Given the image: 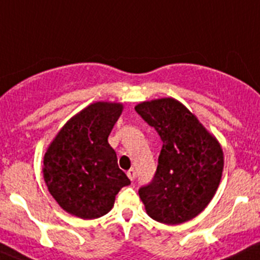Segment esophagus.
<instances>
[{"label":"esophagus","instance_id":"obj_1","mask_svg":"<svg viewBox=\"0 0 260 260\" xmlns=\"http://www.w3.org/2000/svg\"><path fill=\"white\" fill-rule=\"evenodd\" d=\"M127 177L130 180H132V181H134L135 179H137V172H135V170H128L127 171Z\"/></svg>","mask_w":260,"mask_h":260}]
</instances>
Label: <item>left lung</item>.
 Returning a JSON list of instances; mask_svg holds the SVG:
<instances>
[{"instance_id":"1","label":"left lung","mask_w":260,"mask_h":260,"mask_svg":"<svg viewBox=\"0 0 260 260\" xmlns=\"http://www.w3.org/2000/svg\"><path fill=\"white\" fill-rule=\"evenodd\" d=\"M135 111L163 143L154 177L139 189L148 216L166 224L194 218L221 181L223 152L218 140L174 98L142 102Z\"/></svg>"}]
</instances>
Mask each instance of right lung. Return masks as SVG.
Listing matches in <instances>:
<instances>
[{
    "instance_id": "add662e5",
    "label": "right lung",
    "mask_w": 260,
    "mask_h": 260,
    "mask_svg": "<svg viewBox=\"0 0 260 260\" xmlns=\"http://www.w3.org/2000/svg\"><path fill=\"white\" fill-rule=\"evenodd\" d=\"M121 103L95 102L63 125L43 158V177L58 206L93 219L112 209L130 180L118 169L108 135L122 112Z\"/></svg>"
}]
</instances>
